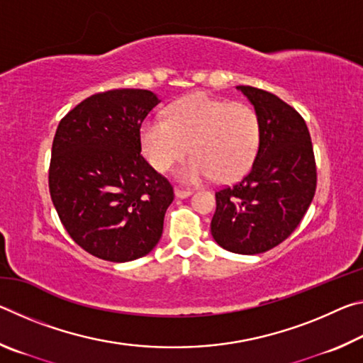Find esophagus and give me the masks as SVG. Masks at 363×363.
Wrapping results in <instances>:
<instances>
[{
  "label": "esophagus",
  "mask_w": 363,
  "mask_h": 363,
  "mask_svg": "<svg viewBox=\"0 0 363 363\" xmlns=\"http://www.w3.org/2000/svg\"><path fill=\"white\" fill-rule=\"evenodd\" d=\"M174 194H176L177 199H187V196L192 195V190H187V189L176 187V189H174Z\"/></svg>",
  "instance_id": "esophagus-1"
}]
</instances>
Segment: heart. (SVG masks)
Masks as SVG:
<instances>
[{"label": "heart", "mask_w": 363, "mask_h": 363, "mask_svg": "<svg viewBox=\"0 0 363 363\" xmlns=\"http://www.w3.org/2000/svg\"><path fill=\"white\" fill-rule=\"evenodd\" d=\"M261 125L253 107L218 99L206 93L181 97L167 110V118L144 120L140 144L152 167L168 171L192 153L179 169V179L196 184L216 176L229 182L251 168L259 150Z\"/></svg>", "instance_id": "heart-1"}]
</instances>
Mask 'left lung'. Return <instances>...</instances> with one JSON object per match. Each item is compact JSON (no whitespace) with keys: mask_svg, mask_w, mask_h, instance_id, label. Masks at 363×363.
I'll list each match as a JSON object with an SVG mask.
<instances>
[{"mask_svg":"<svg viewBox=\"0 0 363 363\" xmlns=\"http://www.w3.org/2000/svg\"><path fill=\"white\" fill-rule=\"evenodd\" d=\"M255 106L261 125L253 167L216 192L211 235L238 255H259L293 233L314 199L317 168L303 116L272 93L237 86Z\"/></svg>","mask_w":363,"mask_h":363,"instance_id":"1","label":"left lung"}]
</instances>
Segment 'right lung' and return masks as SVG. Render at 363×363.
<instances>
[{"label": "right lung", "mask_w": 363, "mask_h": 363, "mask_svg": "<svg viewBox=\"0 0 363 363\" xmlns=\"http://www.w3.org/2000/svg\"><path fill=\"white\" fill-rule=\"evenodd\" d=\"M158 97L112 89L79 102L52 140L49 192L60 223L84 251L126 262L155 248L173 186L140 155V125Z\"/></svg>", "instance_id": "right-lung-1"}]
</instances>
